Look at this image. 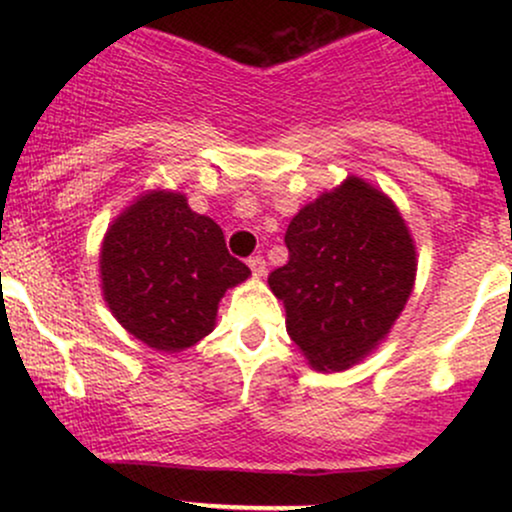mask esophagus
Here are the masks:
<instances>
[{"label": "esophagus", "mask_w": 512, "mask_h": 512, "mask_svg": "<svg viewBox=\"0 0 512 512\" xmlns=\"http://www.w3.org/2000/svg\"><path fill=\"white\" fill-rule=\"evenodd\" d=\"M248 267H250V272H252V276H255V279H262L264 272H267V262H264L260 255H257V257H250V260H248Z\"/></svg>", "instance_id": "obj_1"}]
</instances>
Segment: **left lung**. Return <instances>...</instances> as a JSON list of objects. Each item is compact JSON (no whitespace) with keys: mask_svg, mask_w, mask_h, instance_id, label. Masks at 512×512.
<instances>
[{"mask_svg":"<svg viewBox=\"0 0 512 512\" xmlns=\"http://www.w3.org/2000/svg\"><path fill=\"white\" fill-rule=\"evenodd\" d=\"M289 262L269 274L286 332L315 370H346L375 349L407 305L416 248L392 199L346 178L293 216Z\"/></svg>","mask_w":512,"mask_h":512,"instance_id":"1","label":"left lung"}]
</instances>
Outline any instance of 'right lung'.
I'll use <instances>...</instances> for the list:
<instances>
[{"label":"right lung","mask_w":512,"mask_h":512,"mask_svg":"<svg viewBox=\"0 0 512 512\" xmlns=\"http://www.w3.org/2000/svg\"><path fill=\"white\" fill-rule=\"evenodd\" d=\"M248 276L228 255L219 223L192 211L180 192H146L103 238L105 303L129 334L166 354L207 337L223 293Z\"/></svg>","instance_id":"add662e5"}]
</instances>
